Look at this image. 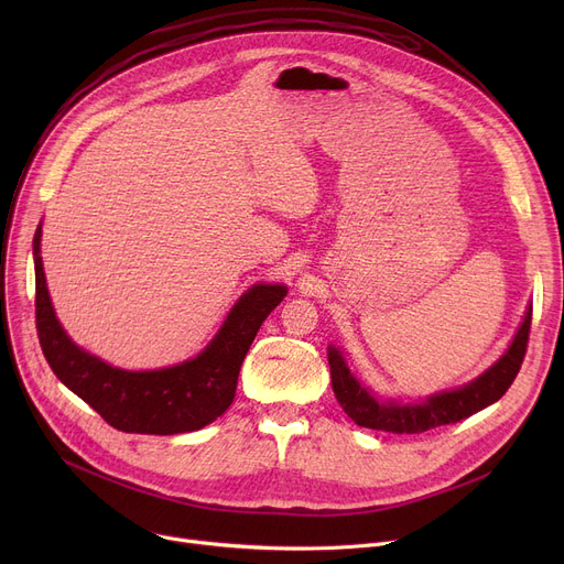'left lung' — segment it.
<instances>
[{
  "mask_svg": "<svg viewBox=\"0 0 564 564\" xmlns=\"http://www.w3.org/2000/svg\"><path fill=\"white\" fill-rule=\"evenodd\" d=\"M530 319H532V308L528 306V313L521 322L512 345L487 372H482L478 379H473L462 389L436 393L419 404L377 400L368 389L361 387V381L349 372L340 349L329 345L332 387H334L336 400L357 425L393 432V434H421L441 425L459 423L473 416V413H478L480 409L494 404L496 400H500L512 387V381L519 375L525 357Z\"/></svg>",
  "mask_w": 564,
  "mask_h": 564,
  "instance_id": "obj_1",
  "label": "left lung"
}]
</instances>
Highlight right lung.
<instances>
[{
  "label": "right lung",
  "instance_id": "right-lung-1",
  "mask_svg": "<svg viewBox=\"0 0 564 564\" xmlns=\"http://www.w3.org/2000/svg\"><path fill=\"white\" fill-rule=\"evenodd\" d=\"M36 329L45 359L62 383L116 430L181 434L217 421L230 406L237 375L260 329L285 297V285L258 283L237 302L219 334L196 359L162 370H121L77 347L58 324L45 285L41 226L34 235Z\"/></svg>",
  "mask_w": 564,
  "mask_h": 564
}]
</instances>
